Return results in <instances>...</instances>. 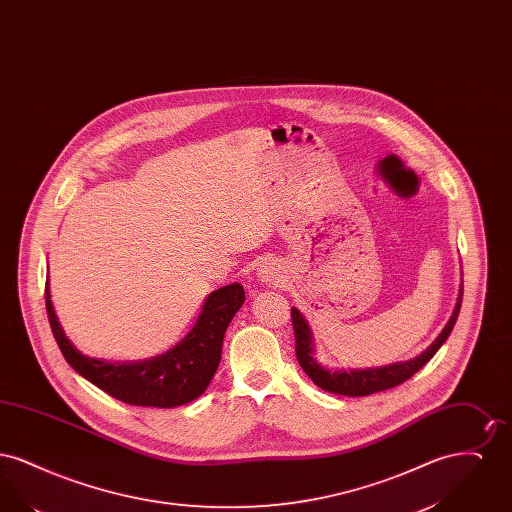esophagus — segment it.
<instances>
[{"label":"esophagus","instance_id":"obj_1","mask_svg":"<svg viewBox=\"0 0 512 512\" xmlns=\"http://www.w3.org/2000/svg\"><path fill=\"white\" fill-rule=\"evenodd\" d=\"M257 276L261 278V282H274L278 278V272L272 263H263L257 268Z\"/></svg>","mask_w":512,"mask_h":512}]
</instances>
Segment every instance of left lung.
Masks as SVG:
<instances>
[{"label":"left lung","instance_id":"left-lung-1","mask_svg":"<svg viewBox=\"0 0 512 512\" xmlns=\"http://www.w3.org/2000/svg\"><path fill=\"white\" fill-rule=\"evenodd\" d=\"M461 303H463V288L459 290L453 315L447 320L445 328L441 330L438 338L430 343V347H426L418 357H414L411 361L393 363V365L376 366V368H349V370H343V368L332 370V368H326L318 363L315 359L313 330H311L307 318L303 317V313H299V309L292 307L295 355H297L299 365L305 370V374L317 384L320 390L338 393V395H349V397H363V395H370L376 391L390 390V388L403 384L405 380H409L414 372H418L438 353L439 347L449 338V334L457 322Z\"/></svg>","mask_w":512,"mask_h":512}]
</instances>
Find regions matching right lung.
Listing matches in <instances>:
<instances>
[{"label":"right lung","mask_w":512,"mask_h":512,"mask_svg":"<svg viewBox=\"0 0 512 512\" xmlns=\"http://www.w3.org/2000/svg\"><path fill=\"white\" fill-rule=\"evenodd\" d=\"M244 301L240 284L219 288L207 295L194 328L172 349L144 361L109 363L88 357L74 347L55 315L49 280L46 282L49 324L65 361L82 378L122 403L157 409L186 405L207 390L219 368L226 328Z\"/></svg>","instance_id":"obj_1"}]
</instances>
